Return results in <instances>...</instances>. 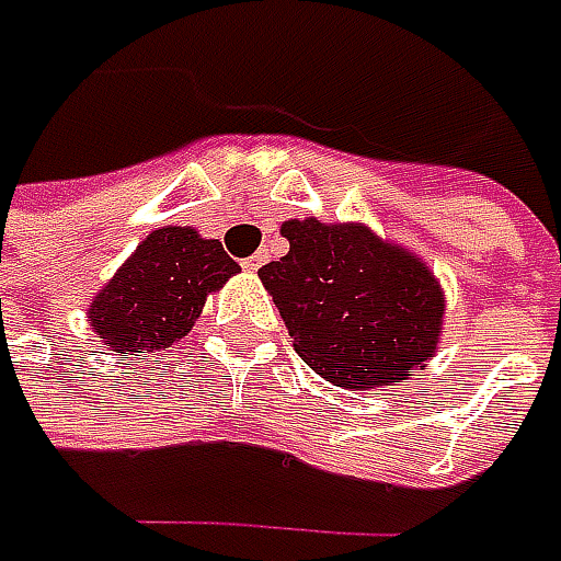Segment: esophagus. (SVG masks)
<instances>
[{
    "label": "esophagus",
    "instance_id": "34e87169",
    "mask_svg": "<svg viewBox=\"0 0 561 561\" xmlns=\"http://www.w3.org/2000/svg\"><path fill=\"white\" fill-rule=\"evenodd\" d=\"M265 265V255L262 252H255V255H249V259H243V268L249 271V274H255V271Z\"/></svg>",
    "mask_w": 561,
    "mask_h": 561
}]
</instances>
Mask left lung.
I'll list each match as a JSON object with an SVG mask.
<instances>
[{
    "instance_id": "1",
    "label": "left lung",
    "mask_w": 561,
    "mask_h": 561,
    "mask_svg": "<svg viewBox=\"0 0 561 561\" xmlns=\"http://www.w3.org/2000/svg\"><path fill=\"white\" fill-rule=\"evenodd\" d=\"M290 252L259 268L293 336V350L336 387L399 383L437 353L440 284L409 249L365 225H280Z\"/></svg>"
}]
</instances>
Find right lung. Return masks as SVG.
<instances>
[{"mask_svg": "<svg viewBox=\"0 0 561 561\" xmlns=\"http://www.w3.org/2000/svg\"><path fill=\"white\" fill-rule=\"evenodd\" d=\"M237 271L218 240L193 227H159L96 293L87 318L112 353H159L190 334L205 296Z\"/></svg>", "mask_w": 561, "mask_h": 561, "instance_id": "right-lung-1", "label": "right lung"}]
</instances>
